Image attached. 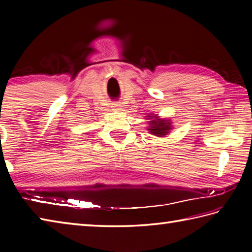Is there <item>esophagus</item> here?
<instances>
[{"label": "esophagus", "instance_id": "obj_1", "mask_svg": "<svg viewBox=\"0 0 252 252\" xmlns=\"http://www.w3.org/2000/svg\"><path fill=\"white\" fill-rule=\"evenodd\" d=\"M112 107H114V108H116V109H119L120 107H121V104L120 103H117V101H116V103L112 104Z\"/></svg>", "mask_w": 252, "mask_h": 252}]
</instances>
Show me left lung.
Segmentation results:
<instances>
[{
    "mask_svg": "<svg viewBox=\"0 0 252 252\" xmlns=\"http://www.w3.org/2000/svg\"><path fill=\"white\" fill-rule=\"evenodd\" d=\"M151 123V127H149V132L154 135L157 136H163L167 134L169 130L171 129L170 126V122L167 120H153L149 122Z\"/></svg>",
    "mask_w": 252,
    "mask_h": 252,
    "instance_id": "8db88e82",
    "label": "left lung"
}]
</instances>
